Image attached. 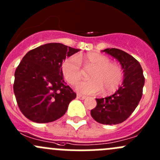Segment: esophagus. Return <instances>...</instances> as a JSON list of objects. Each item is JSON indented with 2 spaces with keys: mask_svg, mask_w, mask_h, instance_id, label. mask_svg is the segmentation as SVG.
Segmentation results:
<instances>
[{
  "mask_svg": "<svg viewBox=\"0 0 160 160\" xmlns=\"http://www.w3.org/2000/svg\"><path fill=\"white\" fill-rule=\"evenodd\" d=\"M77 99H80V100H84L85 98H86V97L82 96V95H80V94H77Z\"/></svg>",
  "mask_w": 160,
  "mask_h": 160,
  "instance_id": "obj_1",
  "label": "esophagus"
}]
</instances>
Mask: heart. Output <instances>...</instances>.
I'll return each mask as SVG.
<instances>
[{"mask_svg": "<svg viewBox=\"0 0 160 160\" xmlns=\"http://www.w3.org/2000/svg\"><path fill=\"white\" fill-rule=\"evenodd\" d=\"M83 67L89 72L90 80L81 82L77 86V92L83 94H94L102 91L109 95L115 92L122 80V71L118 65L111 62L108 57L97 52H88L83 57L72 55L62 64L64 77L69 83L76 85L83 77Z\"/></svg>", "mask_w": 160, "mask_h": 160, "instance_id": "heart-1", "label": "heart"}]
</instances>
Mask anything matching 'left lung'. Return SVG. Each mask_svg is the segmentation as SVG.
Wrapping results in <instances>:
<instances>
[{"label": "left lung", "instance_id": "8db88e82", "mask_svg": "<svg viewBox=\"0 0 160 160\" xmlns=\"http://www.w3.org/2000/svg\"><path fill=\"white\" fill-rule=\"evenodd\" d=\"M102 52L118 61L123 70L124 80L114 94L96 98L97 106L90 111V114L98 123L117 125L126 120L138 106L142 96L145 78L140 63L128 53L115 48Z\"/></svg>", "mask_w": 160, "mask_h": 160}]
</instances>
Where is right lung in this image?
<instances>
[{
	"instance_id": "right-lung-1",
	"label": "right lung",
	"mask_w": 160,
	"mask_h": 160,
	"mask_svg": "<svg viewBox=\"0 0 160 160\" xmlns=\"http://www.w3.org/2000/svg\"><path fill=\"white\" fill-rule=\"evenodd\" d=\"M80 51L52 42L30 50L14 72V93L18 105L28 119L48 123L67 112L77 94L64 81L62 62Z\"/></svg>"
}]
</instances>
